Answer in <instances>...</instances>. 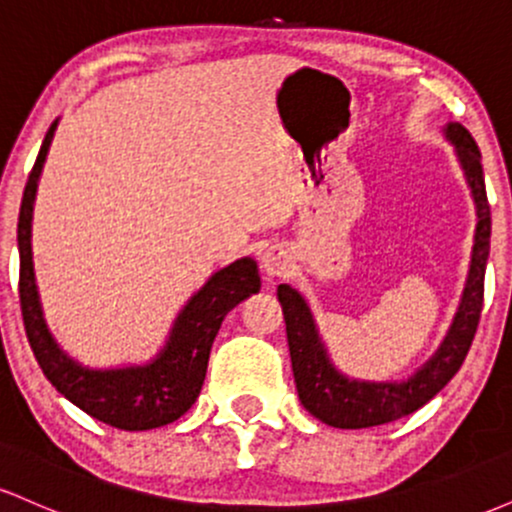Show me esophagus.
I'll return each instance as SVG.
<instances>
[{"label":"esophagus","instance_id":"34e87169","mask_svg":"<svg viewBox=\"0 0 512 512\" xmlns=\"http://www.w3.org/2000/svg\"><path fill=\"white\" fill-rule=\"evenodd\" d=\"M262 272L269 276V279H276V276H284L293 267V260L289 250L284 245H272L269 250L262 252Z\"/></svg>","mask_w":512,"mask_h":512}]
</instances>
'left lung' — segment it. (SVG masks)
<instances>
[{
  "mask_svg": "<svg viewBox=\"0 0 512 512\" xmlns=\"http://www.w3.org/2000/svg\"><path fill=\"white\" fill-rule=\"evenodd\" d=\"M443 134L455 146V156L472 192L477 228H474L467 284H464L457 313L436 354L428 358L424 366L407 380L349 378L332 363L330 351L315 325V317L301 293L291 289L289 284H279L276 289L281 310H284L298 399L322 424L334 428H370L414 414L450 383L472 346L481 317V303H484V274L491 250V207L486 199L479 146L472 134L460 122H448Z\"/></svg>",
  "mask_w": 512,
  "mask_h": 512,
  "instance_id": "obj_1",
  "label": "left lung"
}]
</instances>
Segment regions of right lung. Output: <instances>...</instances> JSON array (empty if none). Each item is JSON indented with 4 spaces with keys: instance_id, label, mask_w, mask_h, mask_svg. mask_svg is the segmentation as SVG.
<instances>
[{
    "instance_id": "right-lung-1",
    "label": "right lung",
    "mask_w": 512,
    "mask_h": 512,
    "mask_svg": "<svg viewBox=\"0 0 512 512\" xmlns=\"http://www.w3.org/2000/svg\"><path fill=\"white\" fill-rule=\"evenodd\" d=\"M60 117L52 122L28 175L19 211V296L26 337L35 361L60 395L88 416L122 431H149L173 424L195 404L207 375L209 351L223 317L252 293L260 291V274L252 257H240L219 269L175 317L166 344L146 363L91 368L57 344L45 322L33 272L31 228L38 180L48 158Z\"/></svg>"
}]
</instances>
